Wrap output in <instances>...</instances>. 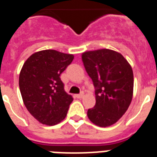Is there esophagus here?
<instances>
[{
    "label": "esophagus",
    "mask_w": 157,
    "mask_h": 157,
    "mask_svg": "<svg viewBox=\"0 0 157 157\" xmlns=\"http://www.w3.org/2000/svg\"><path fill=\"white\" fill-rule=\"evenodd\" d=\"M76 98H78V99H81V98H82L84 96V93L83 92H81V93H80V94H76Z\"/></svg>",
    "instance_id": "34e87169"
}]
</instances>
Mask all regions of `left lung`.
I'll return each mask as SVG.
<instances>
[{
    "mask_svg": "<svg viewBox=\"0 0 157 157\" xmlns=\"http://www.w3.org/2000/svg\"><path fill=\"white\" fill-rule=\"evenodd\" d=\"M86 71L95 88V105L87 116L100 127L115 124L128 109L133 93V72L124 56L110 49L85 52Z\"/></svg>",
    "mask_w": 157,
    "mask_h": 157,
    "instance_id": "8db88e82",
    "label": "left lung"
}]
</instances>
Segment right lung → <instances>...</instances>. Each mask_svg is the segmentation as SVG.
I'll return each mask as SVG.
<instances>
[{
  "label": "right lung",
  "mask_w": 157,
  "mask_h": 157,
  "mask_svg": "<svg viewBox=\"0 0 157 157\" xmlns=\"http://www.w3.org/2000/svg\"><path fill=\"white\" fill-rule=\"evenodd\" d=\"M73 59L72 54L48 49L33 53L24 63L20 93L26 109L39 123L52 126L66 118L73 98L64 90L60 76Z\"/></svg>",
  "instance_id": "add662e5"
}]
</instances>
